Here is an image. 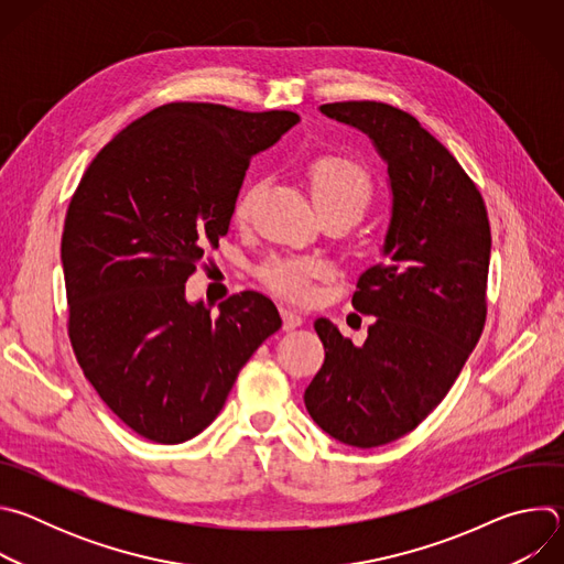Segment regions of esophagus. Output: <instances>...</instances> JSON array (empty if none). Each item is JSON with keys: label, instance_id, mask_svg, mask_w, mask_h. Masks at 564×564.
I'll return each instance as SVG.
<instances>
[{"label": "esophagus", "instance_id": "1", "mask_svg": "<svg viewBox=\"0 0 564 564\" xmlns=\"http://www.w3.org/2000/svg\"><path fill=\"white\" fill-rule=\"evenodd\" d=\"M281 316H283V330H288V333L303 324V318L294 310H290V307H281Z\"/></svg>", "mask_w": 564, "mask_h": 564}]
</instances>
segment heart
<instances>
[{
	"mask_svg": "<svg viewBox=\"0 0 564 564\" xmlns=\"http://www.w3.org/2000/svg\"><path fill=\"white\" fill-rule=\"evenodd\" d=\"M310 194L321 214H346L348 218H359L375 198V181L370 172L357 160L346 155H318L307 165ZM259 187H250L234 207V218L246 220ZM321 270V261L310 257H288L270 259L261 268V279L268 288L290 299H303L310 292V279Z\"/></svg>",
	"mask_w": 564,
	"mask_h": 564,
	"instance_id": "b5f03b06",
	"label": "heart"
}]
</instances>
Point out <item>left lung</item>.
<instances>
[{"instance_id":"8db88e82","label":"left lung","mask_w":564,"mask_h":564,"mask_svg":"<svg viewBox=\"0 0 564 564\" xmlns=\"http://www.w3.org/2000/svg\"><path fill=\"white\" fill-rule=\"evenodd\" d=\"M318 111L372 140L388 165L392 209L383 263L366 270L352 294L355 310L375 316L368 339L355 346L316 318L326 359L303 399L330 437L372 448L417 429L479 341L491 227L475 183L411 113L372 100Z\"/></svg>"}]
</instances>
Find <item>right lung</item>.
Returning a JSON list of instances; mask_svg holds the SVG:
<instances>
[{
	"instance_id": "right-lung-1",
	"label": "right lung",
	"mask_w": 564,
	"mask_h": 564,
	"mask_svg": "<svg viewBox=\"0 0 564 564\" xmlns=\"http://www.w3.org/2000/svg\"><path fill=\"white\" fill-rule=\"evenodd\" d=\"M299 122L209 102L163 105L89 165L64 218L68 339L105 404L138 435L181 444L205 431L276 305L240 292L189 303L185 283L227 234L252 155Z\"/></svg>"
}]
</instances>
